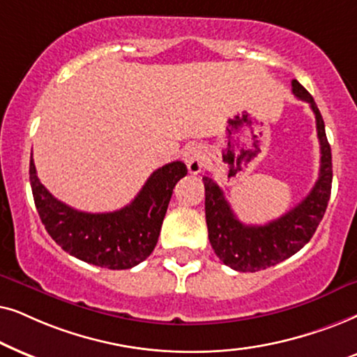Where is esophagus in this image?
Listing matches in <instances>:
<instances>
[{"label": "esophagus", "instance_id": "34e87169", "mask_svg": "<svg viewBox=\"0 0 357 357\" xmlns=\"http://www.w3.org/2000/svg\"><path fill=\"white\" fill-rule=\"evenodd\" d=\"M183 158L186 161L189 173L197 174L204 168V163H206V153H204L202 145L189 144L183 151Z\"/></svg>", "mask_w": 357, "mask_h": 357}]
</instances>
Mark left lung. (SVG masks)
I'll return each mask as SVG.
<instances>
[{"mask_svg":"<svg viewBox=\"0 0 357 357\" xmlns=\"http://www.w3.org/2000/svg\"><path fill=\"white\" fill-rule=\"evenodd\" d=\"M292 93L310 104L317 119V134L320 140V173L315 186L301 204L282 217L266 225H245L227 202L223 191L208 176H204L206 188V222L208 240L223 264L241 273L271 268L291 258L315 234L325 215L331 194V149L325 134V122L312 94L297 79H292Z\"/></svg>","mask_w":357,"mask_h":357,"instance_id":"1","label":"left lung"}]
</instances>
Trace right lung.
I'll list each match as a JSON object with an SVG mask.
<instances>
[{
	"label": "right lung",
	"mask_w": 357,
	"mask_h": 357,
	"mask_svg": "<svg viewBox=\"0 0 357 357\" xmlns=\"http://www.w3.org/2000/svg\"><path fill=\"white\" fill-rule=\"evenodd\" d=\"M188 174L183 161L161 166L129 206L116 212L89 213L71 208L47 191L31 158L32 196L45 230L66 253L107 269H130L149 258L176 183Z\"/></svg>",
	"instance_id": "add662e5"
}]
</instances>
